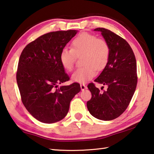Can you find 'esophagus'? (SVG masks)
<instances>
[{"mask_svg": "<svg viewBox=\"0 0 154 154\" xmlns=\"http://www.w3.org/2000/svg\"><path fill=\"white\" fill-rule=\"evenodd\" d=\"M80 87H81V89L82 90H84L86 88V86L84 84H80Z\"/></svg>", "mask_w": 154, "mask_h": 154, "instance_id": "34e87169", "label": "esophagus"}]
</instances>
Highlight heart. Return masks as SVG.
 Listing matches in <instances>:
<instances>
[{"mask_svg": "<svg viewBox=\"0 0 154 154\" xmlns=\"http://www.w3.org/2000/svg\"><path fill=\"white\" fill-rule=\"evenodd\" d=\"M82 57V67L72 75V80L77 83H85L93 78L97 70H101L108 64L110 48L103 39L88 33H83L73 39L70 49L64 48L60 54V62L68 72L74 68L77 57Z\"/></svg>", "mask_w": 154, "mask_h": 154, "instance_id": "obj_1", "label": "heart"}]
</instances>
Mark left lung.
<instances>
[{
    "label": "left lung",
    "mask_w": 154,
    "mask_h": 154,
    "mask_svg": "<svg viewBox=\"0 0 154 154\" xmlns=\"http://www.w3.org/2000/svg\"><path fill=\"white\" fill-rule=\"evenodd\" d=\"M110 48V55L106 66L94 80L108 86L101 92L90 83L88 88L92 98L87 102L91 115L102 121L114 120L125 112L130 104L137 85L136 61L127 41L112 31L97 28Z\"/></svg>",
    "instance_id": "left-lung-1"
}]
</instances>
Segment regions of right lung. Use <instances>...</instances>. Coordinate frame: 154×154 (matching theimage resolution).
I'll list each match as a JSON object with an SVG mask.
<instances>
[{"mask_svg": "<svg viewBox=\"0 0 154 154\" xmlns=\"http://www.w3.org/2000/svg\"><path fill=\"white\" fill-rule=\"evenodd\" d=\"M77 30L58 31L41 35L25 46L19 59L17 84L24 107L45 123L66 116L70 103L81 90L78 83L58 88L69 80L60 62V54Z\"/></svg>", "mask_w": 154, "mask_h": 154, "instance_id": "right-lung-1", "label": "right lung"}]
</instances>
